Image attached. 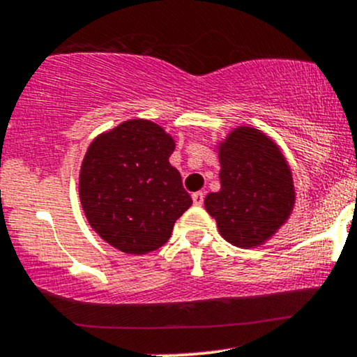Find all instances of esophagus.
I'll list each match as a JSON object with an SVG mask.
<instances>
[{
	"instance_id": "esophagus-1",
	"label": "esophagus",
	"mask_w": 357,
	"mask_h": 357,
	"mask_svg": "<svg viewBox=\"0 0 357 357\" xmlns=\"http://www.w3.org/2000/svg\"><path fill=\"white\" fill-rule=\"evenodd\" d=\"M191 197H192V203H195V206H203V201H204L203 192H195Z\"/></svg>"
}]
</instances>
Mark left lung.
<instances>
[{
  "label": "left lung",
  "instance_id": "obj_1",
  "mask_svg": "<svg viewBox=\"0 0 357 357\" xmlns=\"http://www.w3.org/2000/svg\"><path fill=\"white\" fill-rule=\"evenodd\" d=\"M216 149L221 190L204 197L206 211L227 243L261 246L293 213V171L276 141L255 126L234 128Z\"/></svg>",
  "mask_w": 357,
  "mask_h": 357
}]
</instances>
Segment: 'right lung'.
Segmentation results:
<instances>
[{
    "label": "right lung",
    "mask_w": 357,
    "mask_h": 357,
    "mask_svg": "<svg viewBox=\"0 0 357 357\" xmlns=\"http://www.w3.org/2000/svg\"><path fill=\"white\" fill-rule=\"evenodd\" d=\"M174 148L169 132L141 118L91 141L81 162L79 199L102 241L136 256L167 243L176 220L192 203L169 162Z\"/></svg>",
    "instance_id": "right-lung-1"
}]
</instances>
